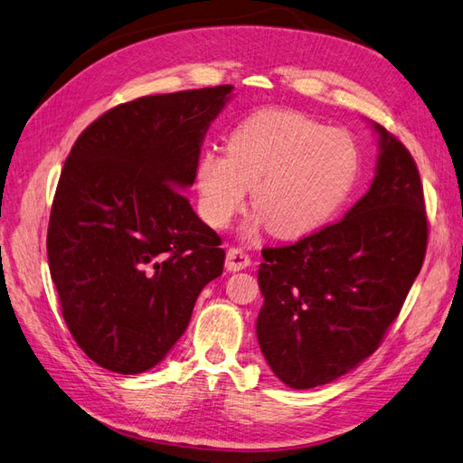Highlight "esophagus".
<instances>
[{
    "mask_svg": "<svg viewBox=\"0 0 463 463\" xmlns=\"http://www.w3.org/2000/svg\"><path fill=\"white\" fill-rule=\"evenodd\" d=\"M251 265V257H249L243 249L240 247H230L228 249V255H226V269L232 272L237 270H243Z\"/></svg>",
    "mask_w": 463,
    "mask_h": 463,
    "instance_id": "obj_1",
    "label": "esophagus"
}]
</instances>
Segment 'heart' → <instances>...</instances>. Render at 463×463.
I'll list each match as a JSON object with an SVG mask.
<instances>
[{
    "mask_svg": "<svg viewBox=\"0 0 463 463\" xmlns=\"http://www.w3.org/2000/svg\"><path fill=\"white\" fill-rule=\"evenodd\" d=\"M360 171L358 146L345 130L302 112L265 109L228 136V154L206 149L196 164L203 218L228 226L251 204L272 235L296 240L325 226L351 196Z\"/></svg>",
    "mask_w": 463,
    "mask_h": 463,
    "instance_id": "obj_1",
    "label": "heart"
}]
</instances>
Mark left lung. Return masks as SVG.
<instances>
[{
	"label": "left lung",
	"instance_id": "obj_1",
	"mask_svg": "<svg viewBox=\"0 0 463 463\" xmlns=\"http://www.w3.org/2000/svg\"><path fill=\"white\" fill-rule=\"evenodd\" d=\"M370 191L339 222L262 249L257 339L294 390L333 382L382 345L420 272L429 218L413 156L380 124Z\"/></svg>",
	"mask_w": 463,
	"mask_h": 463
}]
</instances>
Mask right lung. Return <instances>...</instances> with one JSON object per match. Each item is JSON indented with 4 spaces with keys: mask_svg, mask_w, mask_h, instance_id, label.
Wrapping results in <instances>:
<instances>
[{
    "mask_svg": "<svg viewBox=\"0 0 463 463\" xmlns=\"http://www.w3.org/2000/svg\"><path fill=\"white\" fill-rule=\"evenodd\" d=\"M232 85L138 97L73 144L50 210L46 251L81 351L117 373L154 368L179 341L226 251L177 186H189Z\"/></svg>",
    "mask_w": 463,
    "mask_h": 463,
    "instance_id": "right-lung-1",
    "label": "right lung"
}]
</instances>
